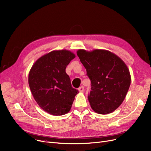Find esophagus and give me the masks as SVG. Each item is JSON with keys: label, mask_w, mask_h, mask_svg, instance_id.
Listing matches in <instances>:
<instances>
[{"label": "esophagus", "mask_w": 151, "mask_h": 151, "mask_svg": "<svg viewBox=\"0 0 151 151\" xmlns=\"http://www.w3.org/2000/svg\"><path fill=\"white\" fill-rule=\"evenodd\" d=\"M78 91H79V92H80V93H83V92L84 91V87L83 86L80 87L79 88H78Z\"/></svg>", "instance_id": "1"}]
</instances>
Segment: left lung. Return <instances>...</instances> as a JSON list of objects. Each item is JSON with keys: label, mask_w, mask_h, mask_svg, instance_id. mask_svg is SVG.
<instances>
[{"label": "left lung", "mask_w": 151, "mask_h": 151, "mask_svg": "<svg viewBox=\"0 0 151 151\" xmlns=\"http://www.w3.org/2000/svg\"><path fill=\"white\" fill-rule=\"evenodd\" d=\"M91 82L90 106L100 114L113 112L125 98L131 84L128 68L121 58L109 50L77 51Z\"/></svg>", "instance_id": "1"}]
</instances>
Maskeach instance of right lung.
<instances>
[{"mask_svg":"<svg viewBox=\"0 0 151 151\" xmlns=\"http://www.w3.org/2000/svg\"><path fill=\"white\" fill-rule=\"evenodd\" d=\"M75 57L66 50H53L39 58L28 75V83L35 100L44 111L52 115L69 112L78 91L71 86L65 69Z\"/></svg>","mask_w":151,"mask_h":151,"instance_id":"obj_1","label":"right lung"}]
</instances>
